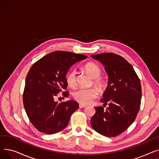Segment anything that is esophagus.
I'll use <instances>...</instances> for the list:
<instances>
[{
	"label": "esophagus",
	"mask_w": 159,
	"mask_h": 159,
	"mask_svg": "<svg viewBox=\"0 0 159 159\" xmlns=\"http://www.w3.org/2000/svg\"><path fill=\"white\" fill-rule=\"evenodd\" d=\"M86 105H85V104H79V107H80V108H83V107H86Z\"/></svg>",
	"instance_id": "obj_1"
}]
</instances>
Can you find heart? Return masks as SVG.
Wrapping results in <instances>:
<instances>
[{"label": "heart", "instance_id": "obj_1", "mask_svg": "<svg viewBox=\"0 0 159 159\" xmlns=\"http://www.w3.org/2000/svg\"><path fill=\"white\" fill-rule=\"evenodd\" d=\"M84 70L94 78V84L100 89H104L107 86L106 80L101 76L102 70L96 63L89 62L84 64ZM67 84L70 88H75L77 85V73L75 70H70L66 76ZM98 91L95 88H79L73 93V97L82 104H88L92 102L98 96Z\"/></svg>", "mask_w": 159, "mask_h": 159}]
</instances>
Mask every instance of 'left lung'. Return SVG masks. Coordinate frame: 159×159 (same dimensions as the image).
I'll list each match as a JSON object with an SVG mask.
<instances>
[{
  "label": "left lung",
  "instance_id": "left-lung-1",
  "mask_svg": "<svg viewBox=\"0 0 159 159\" xmlns=\"http://www.w3.org/2000/svg\"><path fill=\"white\" fill-rule=\"evenodd\" d=\"M101 62L108 75V86L101 101L103 106L95 107L91 126L107 137L119 135L137 117L141 103L140 81L133 66L120 55L103 53L91 55ZM107 104L109 105L106 109Z\"/></svg>",
  "mask_w": 159,
  "mask_h": 159
}]
</instances>
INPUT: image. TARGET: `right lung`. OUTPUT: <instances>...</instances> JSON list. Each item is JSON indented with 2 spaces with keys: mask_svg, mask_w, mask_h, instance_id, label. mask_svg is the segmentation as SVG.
<instances>
[{
  "mask_svg": "<svg viewBox=\"0 0 159 159\" xmlns=\"http://www.w3.org/2000/svg\"><path fill=\"white\" fill-rule=\"evenodd\" d=\"M87 56L65 51L50 53L35 62L26 78L23 104L31 123L38 131L54 134L64 129L72 113L79 107L72 101L58 103V93L66 90V75L70 67ZM67 97L68 91L62 92Z\"/></svg>",
  "mask_w": 159,
  "mask_h": 159,
  "instance_id": "add662e5",
  "label": "right lung"
}]
</instances>
